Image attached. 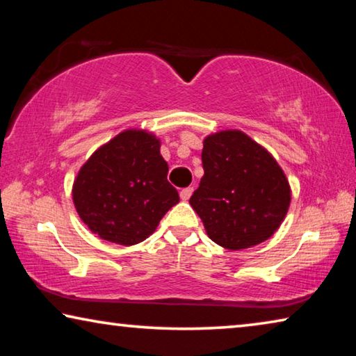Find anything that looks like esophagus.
<instances>
[{
    "instance_id": "obj_1",
    "label": "esophagus",
    "mask_w": 356,
    "mask_h": 356,
    "mask_svg": "<svg viewBox=\"0 0 356 356\" xmlns=\"http://www.w3.org/2000/svg\"><path fill=\"white\" fill-rule=\"evenodd\" d=\"M193 195V188H184V190H180V200L182 201H188L190 200V196Z\"/></svg>"
}]
</instances>
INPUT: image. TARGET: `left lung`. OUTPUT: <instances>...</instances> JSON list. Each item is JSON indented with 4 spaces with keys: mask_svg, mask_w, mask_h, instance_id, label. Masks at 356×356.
I'll return each mask as SVG.
<instances>
[{
    "mask_svg": "<svg viewBox=\"0 0 356 356\" xmlns=\"http://www.w3.org/2000/svg\"><path fill=\"white\" fill-rule=\"evenodd\" d=\"M202 144L204 176L190 204L209 238L231 251L268 240L292 200L278 161L242 130H220Z\"/></svg>",
    "mask_w": 356,
    "mask_h": 356,
    "instance_id": "8db88e82",
    "label": "left lung"
}]
</instances>
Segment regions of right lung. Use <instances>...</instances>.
<instances>
[{
  "mask_svg": "<svg viewBox=\"0 0 356 356\" xmlns=\"http://www.w3.org/2000/svg\"><path fill=\"white\" fill-rule=\"evenodd\" d=\"M160 147L152 131L127 129L84 161L72 185V200L89 231L124 246L140 243L155 231L179 202Z\"/></svg>",
  "mask_w": 356,
  "mask_h": 356,
  "instance_id": "1",
  "label": "right lung"
}]
</instances>
